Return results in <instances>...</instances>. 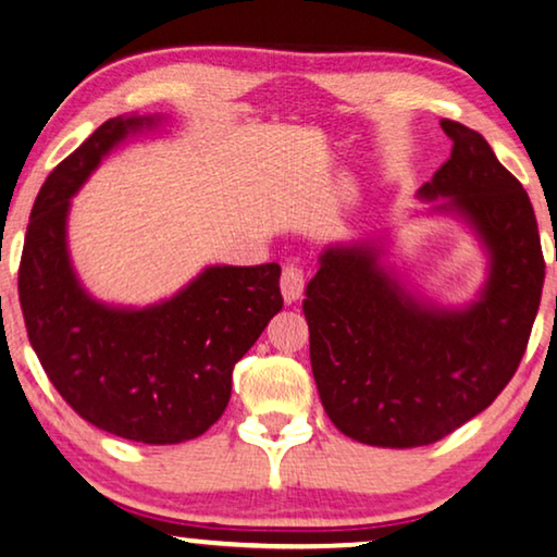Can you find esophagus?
I'll list each match as a JSON object with an SVG mask.
<instances>
[{"label": "esophagus", "mask_w": 557, "mask_h": 557, "mask_svg": "<svg viewBox=\"0 0 557 557\" xmlns=\"http://www.w3.org/2000/svg\"><path fill=\"white\" fill-rule=\"evenodd\" d=\"M280 287H282V297H285L287 305H293L295 300H300L302 289H305V275H302V270L297 268V264H287V268L282 270Z\"/></svg>", "instance_id": "1"}]
</instances>
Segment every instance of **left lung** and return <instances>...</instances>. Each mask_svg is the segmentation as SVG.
Instances as JSON below:
<instances>
[{"mask_svg":"<svg viewBox=\"0 0 557 557\" xmlns=\"http://www.w3.org/2000/svg\"><path fill=\"white\" fill-rule=\"evenodd\" d=\"M453 152L420 197H447L491 252L483 297L468 310L422 305L372 247H330L305 289L310 362L327 418L364 445L420 447L450 435L516 375L541 307V232L520 182L475 129L443 120Z\"/></svg>","mask_w":557,"mask_h":557,"instance_id":"8db88e82","label":"left lung"}]
</instances>
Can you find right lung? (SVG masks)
<instances>
[{
	"label": "right lung",
	"mask_w": 557,
	"mask_h": 557,
	"mask_svg": "<svg viewBox=\"0 0 557 557\" xmlns=\"http://www.w3.org/2000/svg\"><path fill=\"white\" fill-rule=\"evenodd\" d=\"M147 117H114L49 172L20 262L29 343L64 403L145 445L195 440L225 412L232 370L282 310L280 264L207 268L172 300L120 310L95 302L66 255V210L99 160Z\"/></svg>",
	"instance_id": "obj_1"
}]
</instances>
